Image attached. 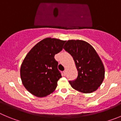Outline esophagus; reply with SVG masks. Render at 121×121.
Segmentation results:
<instances>
[{"label":"esophagus","mask_w":121,"mask_h":121,"mask_svg":"<svg viewBox=\"0 0 121 121\" xmlns=\"http://www.w3.org/2000/svg\"><path fill=\"white\" fill-rule=\"evenodd\" d=\"M63 74H64V76H65V75H66V70H64V71H63Z\"/></svg>","instance_id":"obj_1"}]
</instances>
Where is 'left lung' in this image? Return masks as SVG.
Segmentation results:
<instances>
[{
  "mask_svg": "<svg viewBox=\"0 0 121 121\" xmlns=\"http://www.w3.org/2000/svg\"><path fill=\"white\" fill-rule=\"evenodd\" d=\"M64 49L75 63L78 72L76 80L69 81L71 86L82 93L96 91L104 78V67L94 48L82 40H69Z\"/></svg>",
  "mask_w": 121,
  "mask_h": 121,
  "instance_id": "1",
  "label": "left lung"
}]
</instances>
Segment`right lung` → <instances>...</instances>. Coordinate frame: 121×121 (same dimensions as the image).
Here are the masks:
<instances>
[{
	"mask_svg": "<svg viewBox=\"0 0 121 121\" xmlns=\"http://www.w3.org/2000/svg\"><path fill=\"white\" fill-rule=\"evenodd\" d=\"M66 40L47 38L38 42L28 52L21 68V81L27 90L38 97L54 92L61 78L54 56L63 49Z\"/></svg>",
	"mask_w": 121,
	"mask_h": 121,
	"instance_id": "add662e5",
	"label": "right lung"
}]
</instances>
